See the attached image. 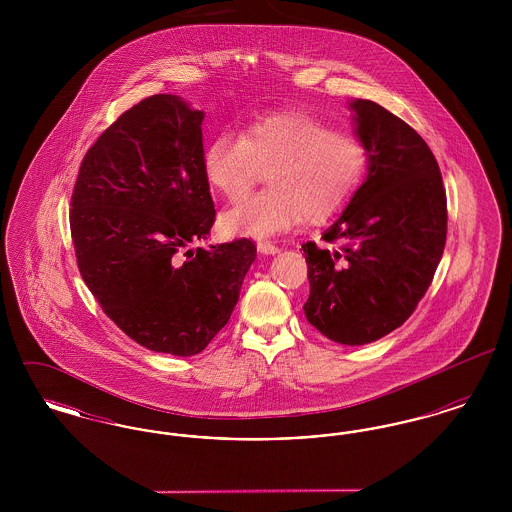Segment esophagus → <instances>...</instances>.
<instances>
[{
    "instance_id": "esophagus-1",
    "label": "esophagus",
    "mask_w": 512,
    "mask_h": 512,
    "mask_svg": "<svg viewBox=\"0 0 512 512\" xmlns=\"http://www.w3.org/2000/svg\"><path fill=\"white\" fill-rule=\"evenodd\" d=\"M257 249L261 251V253H265V255H274V253H278L280 249H278V245L272 244V242H267V240H261L259 244H257Z\"/></svg>"
}]
</instances>
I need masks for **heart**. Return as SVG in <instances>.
I'll return each instance as SVG.
<instances>
[{"label":"heart","instance_id":"b5f03b06","mask_svg":"<svg viewBox=\"0 0 512 512\" xmlns=\"http://www.w3.org/2000/svg\"><path fill=\"white\" fill-rule=\"evenodd\" d=\"M366 153L361 140L309 113H274L249 122L244 134L224 130L203 153L209 186L238 203L268 171L270 190L222 217L230 234L267 238L303 219L324 222L359 188Z\"/></svg>","mask_w":512,"mask_h":512}]
</instances>
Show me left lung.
Here are the masks:
<instances>
[{
    "label": "left lung",
    "instance_id": "8db88e82",
    "mask_svg": "<svg viewBox=\"0 0 512 512\" xmlns=\"http://www.w3.org/2000/svg\"><path fill=\"white\" fill-rule=\"evenodd\" d=\"M355 134L368 172L307 261L305 317L328 340L365 345L413 315L430 288L447 238V197L438 161L420 134L382 105L355 99Z\"/></svg>",
    "mask_w": 512,
    "mask_h": 512
}]
</instances>
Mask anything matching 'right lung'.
Instances as JSON below:
<instances>
[{
  "mask_svg": "<svg viewBox=\"0 0 512 512\" xmlns=\"http://www.w3.org/2000/svg\"><path fill=\"white\" fill-rule=\"evenodd\" d=\"M203 111L157 94L124 111L80 163L71 197L78 270L103 313L157 353H201L230 320L257 247L211 249Z\"/></svg>",
  "mask_w": 512,
  "mask_h": 512,
  "instance_id": "obj_1",
  "label": "right lung"
}]
</instances>
